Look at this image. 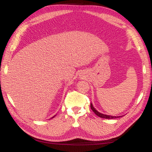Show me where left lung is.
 <instances>
[{
  "label": "left lung",
  "instance_id": "obj_1",
  "mask_svg": "<svg viewBox=\"0 0 152 152\" xmlns=\"http://www.w3.org/2000/svg\"><path fill=\"white\" fill-rule=\"evenodd\" d=\"M91 109L93 110V112L96 114L97 116H99L101 118H104V119H116V118H119V117H116V116H110V115H104V114H102V113H99V111H97V110L94 109L93 105H92V103H91Z\"/></svg>",
  "mask_w": 152,
  "mask_h": 152
}]
</instances>
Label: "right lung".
<instances>
[{"label": "right lung", "instance_id": "add662e5", "mask_svg": "<svg viewBox=\"0 0 152 152\" xmlns=\"http://www.w3.org/2000/svg\"><path fill=\"white\" fill-rule=\"evenodd\" d=\"M55 116H56V115H55ZM55 116H54V117H55ZM52 117V118H53V117Z\"/></svg>", "mask_w": 152, "mask_h": 152}]
</instances>
